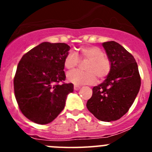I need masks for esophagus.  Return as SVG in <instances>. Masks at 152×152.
Wrapping results in <instances>:
<instances>
[{"label": "esophagus", "mask_w": 152, "mask_h": 152, "mask_svg": "<svg viewBox=\"0 0 152 152\" xmlns=\"http://www.w3.org/2000/svg\"><path fill=\"white\" fill-rule=\"evenodd\" d=\"M80 87H79V86H76V85H75L74 86V90H75V91H78V90H80Z\"/></svg>", "instance_id": "34e87169"}]
</instances>
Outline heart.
Listing matches in <instances>:
<instances>
[{
    "label": "heart",
    "instance_id": "1",
    "mask_svg": "<svg viewBox=\"0 0 152 152\" xmlns=\"http://www.w3.org/2000/svg\"><path fill=\"white\" fill-rule=\"evenodd\" d=\"M80 55L84 59L90 60L86 64V72L75 70L67 75V80L75 85H85L95 83L97 76L99 78L107 77L111 69L110 61L104 56V52L98 47L86 46L80 49ZM80 63V58L76 52L71 51L64 60L65 68L72 70Z\"/></svg>",
    "mask_w": 152,
    "mask_h": 152
}]
</instances>
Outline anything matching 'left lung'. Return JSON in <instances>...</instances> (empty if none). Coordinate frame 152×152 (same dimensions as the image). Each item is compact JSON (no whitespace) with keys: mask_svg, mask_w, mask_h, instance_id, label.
Wrapping results in <instances>:
<instances>
[{"mask_svg":"<svg viewBox=\"0 0 152 152\" xmlns=\"http://www.w3.org/2000/svg\"><path fill=\"white\" fill-rule=\"evenodd\" d=\"M111 69L103 83L93 88L87 108L99 120L115 121L128 112L141 86L138 64L132 55L114 41L103 42Z\"/></svg>","mask_w":152,"mask_h":152,"instance_id":"1","label":"left lung"}]
</instances>
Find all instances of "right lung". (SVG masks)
Returning a JSON list of instances; mask_svg holds the SVG:
<instances>
[{
	"instance_id": "obj_1",
	"label": "right lung",
	"mask_w": 152,
	"mask_h": 152,
	"mask_svg": "<svg viewBox=\"0 0 152 152\" xmlns=\"http://www.w3.org/2000/svg\"><path fill=\"white\" fill-rule=\"evenodd\" d=\"M70 50L65 43L42 42L23 55L17 65L13 86L19 108L27 119L48 124L63 110L73 84L65 80L64 60Z\"/></svg>"
}]
</instances>
